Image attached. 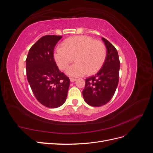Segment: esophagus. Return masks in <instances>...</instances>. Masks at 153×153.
<instances>
[{"label":"esophagus","instance_id":"1","mask_svg":"<svg viewBox=\"0 0 153 153\" xmlns=\"http://www.w3.org/2000/svg\"><path fill=\"white\" fill-rule=\"evenodd\" d=\"M69 80H70L71 82H74L76 80V79L75 78H69Z\"/></svg>","mask_w":153,"mask_h":153}]
</instances>
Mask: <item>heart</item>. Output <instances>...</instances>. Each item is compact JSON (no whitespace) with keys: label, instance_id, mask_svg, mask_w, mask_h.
<instances>
[{"label":"heart","instance_id":"b5f03b06","mask_svg":"<svg viewBox=\"0 0 153 153\" xmlns=\"http://www.w3.org/2000/svg\"><path fill=\"white\" fill-rule=\"evenodd\" d=\"M106 55L105 45L90 36L71 37L57 47L53 54L58 67L64 70L75 59L76 62L66 69L68 75L73 77L92 74L102 66Z\"/></svg>","mask_w":153,"mask_h":153}]
</instances>
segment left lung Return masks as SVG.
<instances>
[{
  "label": "left lung",
  "mask_w": 153,
  "mask_h": 153,
  "mask_svg": "<svg viewBox=\"0 0 153 153\" xmlns=\"http://www.w3.org/2000/svg\"><path fill=\"white\" fill-rule=\"evenodd\" d=\"M107 53L103 65L94 76L85 79L82 91L85 102L92 106H101L109 102L119 82L120 61L117 51L108 40L102 38Z\"/></svg>",
  "instance_id": "obj_1"
}]
</instances>
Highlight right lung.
Instances as JSON below:
<instances>
[{"instance_id":"obj_1","label":"right lung","mask_w":153,"mask_h":153,"mask_svg":"<svg viewBox=\"0 0 153 153\" xmlns=\"http://www.w3.org/2000/svg\"><path fill=\"white\" fill-rule=\"evenodd\" d=\"M61 36L41 38L30 48L26 59L27 77L36 98L48 108H57L66 101L70 80L59 71L53 50Z\"/></svg>"}]
</instances>
